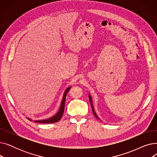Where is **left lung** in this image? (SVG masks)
<instances>
[{
    "mask_svg": "<svg viewBox=\"0 0 157 157\" xmlns=\"http://www.w3.org/2000/svg\"><path fill=\"white\" fill-rule=\"evenodd\" d=\"M88 97H89V101H90V104H91L92 109V111H93V113H94V114L95 115V117H96L97 119L100 120V118L97 117V114H96V113H95V110H94V105H93V104H92V97H91V95H88Z\"/></svg>",
    "mask_w": 157,
    "mask_h": 157,
    "instance_id": "8db88e82",
    "label": "left lung"
}]
</instances>
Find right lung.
<instances>
[{
    "label": "right lung",
    "mask_w": 157,
    "mask_h": 157,
    "mask_svg": "<svg viewBox=\"0 0 157 157\" xmlns=\"http://www.w3.org/2000/svg\"><path fill=\"white\" fill-rule=\"evenodd\" d=\"M71 88V87L69 86L65 90V91L64 92V94H63V97H62V100L60 109H59V111H58V112L54 115V116H53L51 118H49L48 119L40 120H36V121H34L36 122V123H55V122L59 121L63 116V111H64V108H65V102L66 95H67V94L68 93L69 90H70ZM27 118L29 120L32 121V120H31L29 118Z\"/></svg>",
    "instance_id": "right-lung-1"
}]
</instances>
